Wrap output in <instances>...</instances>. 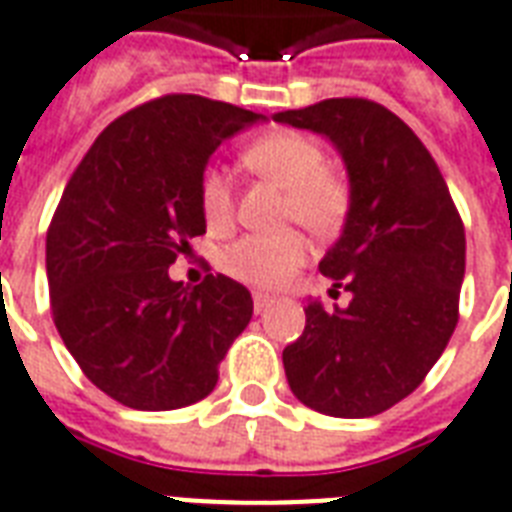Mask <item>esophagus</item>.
<instances>
[{
	"instance_id": "1",
	"label": "esophagus",
	"mask_w": 512,
	"mask_h": 512,
	"mask_svg": "<svg viewBox=\"0 0 512 512\" xmlns=\"http://www.w3.org/2000/svg\"><path fill=\"white\" fill-rule=\"evenodd\" d=\"M270 305H272L270 294H261V292L253 294V311L256 313H264L267 308H270Z\"/></svg>"
}]
</instances>
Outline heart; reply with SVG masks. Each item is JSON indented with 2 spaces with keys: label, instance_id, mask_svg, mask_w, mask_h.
I'll return each instance as SVG.
<instances>
[{
  "label": "heart",
  "instance_id": "1",
  "mask_svg": "<svg viewBox=\"0 0 512 512\" xmlns=\"http://www.w3.org/2000/svg\"><path fill=\"white\" fill-rule=\"evenodd\" d=\"M242 163L264 179L289 190L286 220H297L313 234H333L346 218L349 193L327 171V152L316 138L297 130H272L242 149ZM201 215L212 231L226 229L234 218V190L218 166L199 177ZM308 259V242L297 231L248 234L223 251V270L256 289H281Z\"/></svg>",
  "mask_w": 512,
  "mask_h": 512
}]
</instances>
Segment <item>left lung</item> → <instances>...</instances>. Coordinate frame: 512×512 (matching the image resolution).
<instances>
[{
  "label": "left lung",
  "mask_w": 512,
  "mask_h": 512,
  "mask_svg": "<svg viewBox=\"0 0 512 512\" xmlns=\"http://www.w3.org/2000/svg\"><path fill=\"white\" fill-rule=\"evenodd\" d=\"M275 122L333 141L349 174V212L319 270L346 308L305 305L283 349L302 404L330 417H374L414 393L458 324L466 237L442 171L404 119L365 98H330Z\"/></svg>",
  "instance_id": "obj_1"
}]
</instances>
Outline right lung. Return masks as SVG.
Segmentation results:
<instances>
[{
	"mask_svg": "<svg viewBox=\"0 0 512 512\" xmlns=\"http://www.w3.org/2000/svg\"><path fill=\"white\" fill-rule=\"evenodd\" d=\"M264 119L201 95H163L114 119L67 182L46 234L51 313L89 382L141 412L207 398L253 316L226 275L169 267L207 231L199 177L220 141Z\"/></svg>",
	"mask_w": 512,
	"mask_h": 512,
	"instance_id": "obj_1",
	"label": "right lung"
}]
</instances>
